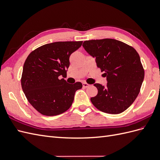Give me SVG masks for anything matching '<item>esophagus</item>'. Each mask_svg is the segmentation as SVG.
<instances>
[{
  "label": "esophagus",
  "mask_w": 160,
  "mask_h": 160,
  "mask_svg": "<svg viewBox=\"0 0 160 160\" xmlns=\"http://www.w3.org/2000/svg\"><path fill=\"white\" fill-rule=\"evenodd\" d=\"M82 84H83V88H88V87L89 86V85L88 83H85V82H83V83H82Z\"/></svg>",
  "instance_id": "obj_1"
}]
</instances>
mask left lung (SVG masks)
Segmentation results:
<instances>
[{"label":"left lung","instance_id":"left-lung-1","mask_svg":"<svg viewBox=\"0 0 160 160\" xmlns=\"http://www.w3.org/2000/svg\"><path fill=\"white\" fill-rule=\"evenodd\" d=\"M83 47L95 58L97 66L107 77V87L95 83L98 95L91 98L99 111L110 114L123 112L137 98L144 79L139 55L133 47L112 38L90 40Z\"/></svg>","mask_w":160,"mask_h":160}]
</instances>
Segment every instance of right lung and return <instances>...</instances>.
I'll return each instance as SVG.
<instances>
[{
	"instance_id": "add662e5",
	"label": "right lung",
	"mask_w": 160,
	"mask_h": 160,
	"mask_svg": "<svg viewBox=\"0 0 160 160\" xmlns=\"http://www.w3.org/2000/svg\"><path fill=\"white\" fill-rule=\"evenodd\" d=\"M83 41L49 43L32 51L24 63L22 89L28 102L38 112L46 116L61 114L68 110L81 82L69 84L59 77L67 76L69 57Z\"/></svg>"
}]
</instances>
